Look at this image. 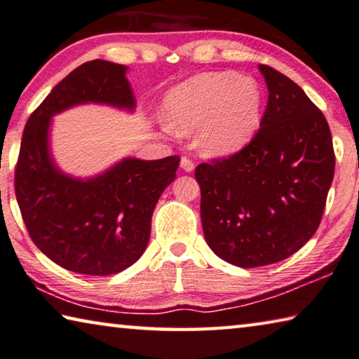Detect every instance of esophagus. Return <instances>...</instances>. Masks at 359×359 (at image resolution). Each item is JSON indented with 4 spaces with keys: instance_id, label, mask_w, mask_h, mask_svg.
Wrapping results in <instances>:
<instances>
[{
    "instance_id": "esophagus-1",
    "label": "esophagus",
    "mask_w": 359,
    "mask_h": 359,
    "mask_svg": "<svg viewBox=\"0 0 359 359\" xmlns=\"http://www.w3.org/2000/svg\"><path fill=\"white\" fill-rule=\"evenodd\" d=\"M181 168L184 170V172L191 173L194 168H196V165H194V162L191 161L189 157H181Z\"/></svg>"
}]
</instances>
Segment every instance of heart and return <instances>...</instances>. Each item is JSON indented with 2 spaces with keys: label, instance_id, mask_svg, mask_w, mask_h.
Segmentation results:
<instances>
[{
  "label": "heart",
  "instance_id": "heart-1",
  "mask_svg": "<svg viewBox=\"0 0 359 359\" xmlns=\"http://www.w3.org/2000/svg\"><path fill=\"white\" fill-rule=\"evenodd\" d=\"M162 113L170 132H197V146L205 156L226 157L255 137L262 121L264 93L250 76L201 73L167 92Z\"/></svg>",
  "mask_w": 359,
  "mask_h": 359
}]
</instances>
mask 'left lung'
<instances>
[{
	"label": "left lung",
	"instance_id": "obj_1",
	"mask_svg": "<svg viewBox=\"0 0 359 359\" xmlns=\"http://www.w3.org/2000/svg\"><path fill=\"white\" fill-rule=\"evenodd\" d=\"M259 72L269 100L255 138L196 168L205 240L246 269L283 261L313 237L336 167L321 111L285 74L267 65Z\"/></svg>",
	"mask_w": 359,
	"mask_h": 359
}]
</instances>
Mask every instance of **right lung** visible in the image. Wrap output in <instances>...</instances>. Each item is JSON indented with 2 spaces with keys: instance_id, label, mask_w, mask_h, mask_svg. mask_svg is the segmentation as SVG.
<instances>
[{
  "instance_id": "1",
  "label": "right lung",
  "mask_w": 359,
  "mask_h": 359,
  "mask_svg": "<svg viewBox=\"0 0 359 359\" xmlns=\"http://www.w3.org/2000/svg\"><path fill=\"white\" fill-rule=\"evenodd\" d=\"M127 67L92 60L73 69L33 111L15 167V197L34 245L58 266L84 275L119 273L143 255L156 203L172 183L178 156L126 157L92 178H74L50 154L52 117L78 104L133 111Z\"/></svg>"
}]
</instances>
